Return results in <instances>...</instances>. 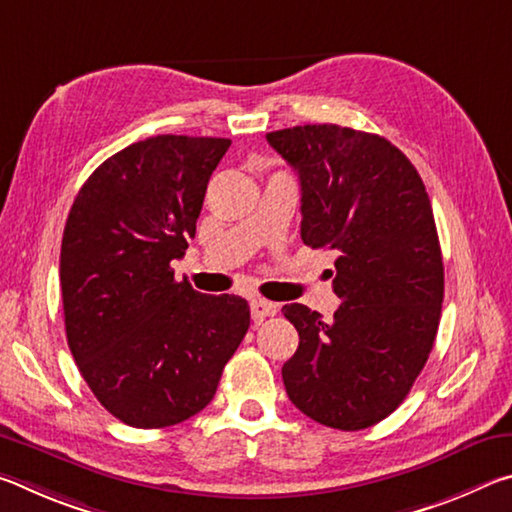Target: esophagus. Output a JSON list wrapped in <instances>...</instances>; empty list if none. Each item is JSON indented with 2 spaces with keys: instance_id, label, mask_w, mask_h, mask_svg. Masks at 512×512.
<instances>
[{
  "instance_id": "esophagus-1",
  "label": "esophagus",
  "mask_w": 512,
  "mask_h": 512,
  "mask_svg": "<svg viewBox=\"0 0 512 512\" xmlns=\"http://www.w3.org/2000/svg\"><path fill=\"white\" fill-rule=\"evenodd\" d=\"M275 314H277L275 302H268V300H262V298L250 302V316H253L255 323H262L264 318H271Z\"/></svg>"
}]
</instances>
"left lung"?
Here are the masks:
<instances>
[{"label":"left lung","mask_w":512,"mask_h":512,"mask_svg":"<svg viewBox=\"0 0 512 512\" xmlns=\"http://www.w3.org/2000/svg\"><path fill=\"white\" fill-rule=\"evenodd\" d=\"M300 178V235L336 253L332 320L284 305L300 343L282 366L298 409L359 431L391 415L429 359L445 273L427 189L386 137L336 124L266 135Z\"/></svg>","instance_id":"8db88e82"}]
</instances>
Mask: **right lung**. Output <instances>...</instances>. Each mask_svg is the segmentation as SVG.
I'll use <instances>...</instances> for the list:
<instances>
[{
  "instance_id": "obj_1",
  "label": "right lung",
  "mask_w": 512,
  "mask_h": 512,
  "mask_svg": "<svg viewBox=\"0 0 512 512\" xmlns=\"http://www.w3.org/2000/svg\"><path fill=\"white\" fill-rule=\"evenodd\" d=\"M228 146L189 135L135 142L94 169L69 210L67 343L94 397L128 427L162 429L203 411L248 332L244 298L205 296L171 268Z\"/></svg>"
}]
</instances>
